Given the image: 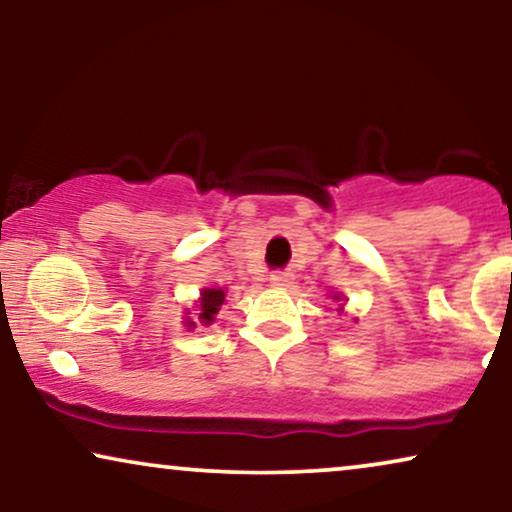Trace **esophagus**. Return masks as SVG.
<instances>
[{"label":"esophagus","instance_id":"esophagus-1","mask_svg":"<svg viewBox=\"0 0 512 512\" xmlns=\"http://www.w3.org/2000/svg\"><path fill=\"white\" fill-rule=\"evenodd\" d=\"M291 279H293L291 272H272L270 284L272 286H291Z\"/></svg>","mask_w":512,"mask_h":512}]
</instances>
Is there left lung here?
<instances>
[{
    "mask_svg": "<svg viewBox=\"0 0 512 512\" xmlns=\"http://www.w3.org/2000/svg\"><path fill=\"white\" fill-rule=\"evenodd\" d=\"M333 300H340V296H333ZM338 310L342 312V307H338Z\"/></svg>",
    "mask_w": 512,
    "mask_h": 512,
    "instance_id": "left-lung-1",
    "label": "left lung"
}]
</instances>
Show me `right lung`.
<instances>
[{"instance_id": "1", "label": "right lung", "mask_w": 512, "mask_h": 512, "mask_svg": "<svg viewBox=\"0 0 512 512\" xmlns=\"http://www.w3.org/2000/svg\"><path fill=\"white\" fill-rule=\"evenodd\" d=\"M223 300H226V291L223 289H202L200 293V303H198V321H193L191 317H186L184 324L188 328H195V326H212L216 321V314H219ZM188 314V312H186Z\"/></svg>"}]
</instances>
